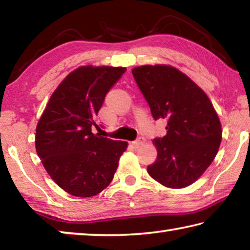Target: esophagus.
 Wrapping results in <instances>:
<instances>
[{"mask_svg":"<svg viewBox=\"0 0 250 250\" xmlns=\"http://www.w3.org/2000/svg\"><path fill=\"white\" fill-rule=\"evenodd\" d=\"M143 143H145V139L140 137V138H138L137 140L132 142V146H133L134 147H139L140 146H142Z\"/></svg>","mask_w":250,"mask_h":250,"instance_id":"obj_1","label":"esophagus"}]
</instances>
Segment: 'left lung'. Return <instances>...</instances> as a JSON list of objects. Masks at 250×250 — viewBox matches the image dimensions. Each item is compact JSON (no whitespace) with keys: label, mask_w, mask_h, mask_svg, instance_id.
<instances>
[{"label":"left lung","mask_w":250,"mask_h":250,"mask_svg":"<svg viewBox=\"0 0 250 250\" xmlns=\"http://www.w3.org/2000/svg\"><path fill=\"white\" fill-rule=\"evenodd\" d=\"M154 120H167V134L155 138L158 156L147 173L161 184L182 188L194 183L213 162L222 141L221 121L197 84L174 67L132 69Z\"/></svg>","instance_id":"left-lung-1"}]
</instances>
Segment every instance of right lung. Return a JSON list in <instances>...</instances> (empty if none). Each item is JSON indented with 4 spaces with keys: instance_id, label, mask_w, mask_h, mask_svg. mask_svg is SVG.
I'll return each mask as SVG.
<instances>
[{
    "instance_id": "add662e5",
    "label": "right lung",
    "mask_w": 250,
    "mask_h": 250,
    "mask_svg": "<svg viewBox=\"0 0 250 250\" xmlns=\"http://www.w3.org/2000/svg\"><path fill=\"white\" fill-rule=\"evenodd\" d=\"M125 67L83 66L53 92L36 126L35 146L55 183L74 196L99 194L112 181L125 141L99 137L97 115Z\"/></svg>"
}]
</instances>
